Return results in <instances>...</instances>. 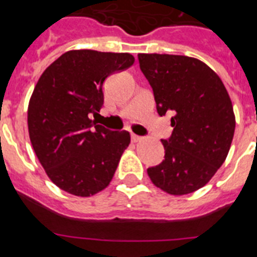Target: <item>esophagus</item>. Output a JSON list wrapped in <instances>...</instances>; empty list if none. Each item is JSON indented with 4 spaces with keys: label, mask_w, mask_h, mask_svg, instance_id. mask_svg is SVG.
Instances as JSON below:
<instances>
[{
    "label": "esophagus",
    "mask_w": 257,
    "mask_h": 257,
    "mask_svg": "<svg viewBox=\"0 0 257 257\" xmlns=\"http://www.w3.org/2000/svg\"><path fill=\"white\" fill-rule=\"evenodd\" d=\"M131 138L133 142H140V141L142 140V137H140V136H137V134H132Z\"/></svg>",
    "instance_id": "esophagus-1"
}]
</instances>
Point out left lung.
I'll use <instances>...</instances> for the list:
<instances>
[{
	"label": "left lung",
	"mask_w": 257,
	"mask_h": 257,
	"mask_svg": "<svg viewBox=\"0 0 257 257\" xmlns=\"http://www.w3.org/2000/svg\"><path fill=\"white\" fill-rule=\"evenodd\" d=\"M157 114L172 115L173 133L161 140L165 159L147 169L152 183L170 195L197 191L229 152L235 128L232 101L206 64L180 55L140 54Z\"/></svg>",
	"instance_id": "1"
}]
</instances>
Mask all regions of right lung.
<instances>
[{
	"label": "right lung",
	"instance_id": "obj_1",
	"mask_svg": "<svg viewBox=\"0 0 257 257\" xmlns=\"http://www.w3.org/2000/svg\"><path fill=\"white\" fill-rule=\"evenodd\" d=\"M131 54L69 51L43 71L28 107V129L39 163L59 188L89 197L111 182L131 143L126 131L96 123L108 75L133 65Z\"/></svg>",
	"mask_w": 257,
	"mask_h": 257
}]
</instances>
